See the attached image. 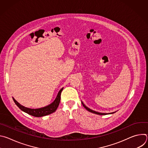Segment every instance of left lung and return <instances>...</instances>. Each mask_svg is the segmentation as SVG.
I'll return each instance as SVG.
<instances>
[{
  "label": "left lung",
  "instance_id": "1",
  "mask_svg": "<svg viewBox=\"0 0 148 148\" xmlns=\"http://www.w3.org/2000/svg\"><path fill=\"white\" fill-rule=\"evenodd\" d=\"M82 105L84 106V107L85 108L87 111H90V112H92V113H94V114H97V115H107V114H114V112H112V113H101V112H96V111H93V110H91V109H90V108H88V107H87L85 105H84L83 103H82Z\"/></svg>",
  "mask_w": 148,
  "mask_h": 148
}]
</instances>
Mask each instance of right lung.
Returning <instances> with one entry per match:
<instances>
[{
  "label": "right lung",
  "instance_id": "add662e5",
  "mask_svg": "<svg viewBox=\"0 0 148 148\" xmlns=\"http://www.w3.org/2000/svg\"><path fill=\"white\" fill-rule=\"evenodd\" d=\"M62 90H63V88L60 90L56 99L53 102H52L51 104L47 105V106H46L45 107L38 108V109H32V108H26V107L23 106V105H20L18 102H17L14 99V98H13V99L14 103H16V105L22 111H23L25 112H26L29 115H31L33 116L41 117V116H46V115L51 114L56 111V110L57 109L58 105H59L60 102L61 93V91H62Z\"/></svg>",
  "mask_w": 148,
  "mask_h": 148
}]
</instances>
